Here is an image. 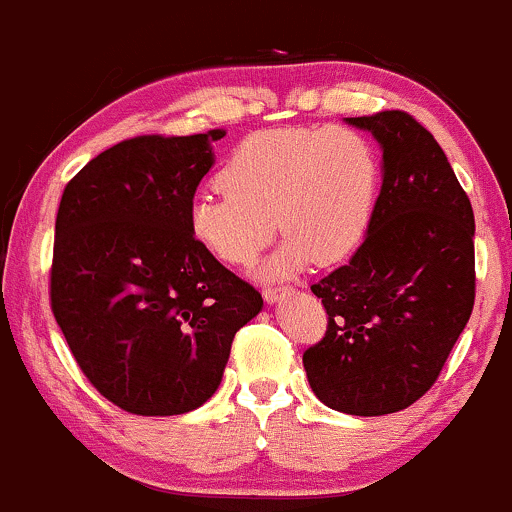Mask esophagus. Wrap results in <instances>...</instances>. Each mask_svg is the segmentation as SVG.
<instances>
[{
  "label": "esophagus",
  "mask_w": 512,
  "mask_h": 512,
  "mask_svg": "<svg viewBox=\"0 0 512 512\" xmlns=\"http://www.w3.org/2000/svg\"><path fill=\"white\" fill-rule=\"evenodd\" d=\"M287 292H290V287H287V285H282V287H263V299H266L268 304H273V302H278L280 297H285Z\"/></svg>",
  "instance_id": "1"
}]
</instances>
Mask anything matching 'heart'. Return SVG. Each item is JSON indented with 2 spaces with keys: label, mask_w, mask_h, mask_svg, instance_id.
<instances>
[{
  "label": "heart",
  "mask_w": 512,
  "mask_h": 512,
  "mask_svg": "<svg viewBox=\"0 0 512 512\" xmlns=\"http://www.w3.org/2000/svg\"><path fill=\"white\" fill-rule=\"evenodd\" d=\"M220 189L191 201L189 230L203 249L249 268L287 234L268 275L335 266L362 246L376 215L381 153L352 126H278L246 136L218 172Z\"/></svg>",
  "instance_id": "b5f03b06"
}]
</instances>
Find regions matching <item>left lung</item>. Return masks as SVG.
I'll return each mask as SVG.
<instances>
[{
	"label": "left lung",
	"mask_w": 512,
	"mask_h": 512,
	"mask_svg": "<svg viewBox=\"0 0 512 512\" xmlns=\"http://www.w3.org/2000/svg\"><path fill=\"white\" fill-rule=\"evenodd\" d=\"M347 122L383 148L376 215L347 266L311 285L326 335L304 352L330 410L381 417L436 383L474 306V213L431 131L386 110Z\"/></svg>",
	"instance_id": "8db88e82"
}]
</instances>
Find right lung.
<instances>
[{
    "label": "right lung",
    "mask_w": 512,
    "mask_h": 512,
    "mask_svg": "<svg viewBox=\"0 0 512 512\" xmlns=\"http://www.w3.org/2000/svg\"><path fill=\"white\" fill-rule=\"evenodd\" d=\"M222 136L126 138L90 160L59 201L52 314L90 386L138 417L213 398L234 333L263 306L189 230Z\"/></svg>",
    "instance_id": "add662e5"
}]
</instances>
